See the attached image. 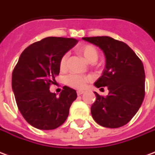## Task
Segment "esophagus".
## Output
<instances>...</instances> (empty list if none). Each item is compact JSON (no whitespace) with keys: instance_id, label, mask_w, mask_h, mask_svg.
<instances>
[{"instance_id":"34e87169","label":"esophagus","mask_w":155,"mask_h":155,"mask_svg":"<svg viewBox=\"0 0 155 155\" xmlns=\"http://www.w3.org/2000/svg\"><path fill=\"white\" fill-rule=\"evenodd\" d=\"M83 93H84V91H83V90H78V91H77V94L78 95V96L83 94Z\"/></svg>"}]
</instances>
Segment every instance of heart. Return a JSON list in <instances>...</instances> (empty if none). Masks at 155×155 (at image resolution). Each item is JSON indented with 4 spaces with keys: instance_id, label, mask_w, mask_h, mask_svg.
Returning <instances> with one entry per match:
<instances>
[{
    "instance_id": "1",
    "label": "heart",
    "mask_w": 155,
    "mask_h": 155,
    "mask_svg": "<svg viewBox=\"0 0 155 155\" xmlns=\"http://www.w3.org/2000/svg\"><path fill=\"white\" fill-rule=\"evenodd\" d=\"M77 51L82 54L87 60L90 63H94L97 60L99 57V52L95 47L94 45L90 44H84V45H79L77 48ZM68 54H64L61 56L59 59V68L60 70H65L67 67V61H68ZM89 77L85 75H80V74H70L69 76L67 77V83L72 87L74 88H83L86 84L89 82Z\"/></svg>"
}]
</instances>
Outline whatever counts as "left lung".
<instances>
[{"instance_id":"1","label":"left lung","mask_w":155,"mask_h":155,"mask_svg":"<svg viewBox=\"0 0 155 155\" xmlns=\"http://www.w3.org/2000/svg\"><path fill=\"white\" fill-rule=\"evenodd\" d=\"M106 56V69L95 82L97 87H107V97L95 92L91 107L95 121L107 128H119L133 118L144 101L145 73L142 61L124 42L108 36L85 37ZM102 88V87H101Z\"/></svg>"}]
</instances>
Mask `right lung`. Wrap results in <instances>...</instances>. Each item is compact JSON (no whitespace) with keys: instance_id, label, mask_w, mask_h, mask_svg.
<instances>
[{"instance_id":"obj_1","label":"right lung","mask_w":155,"mask_h":155,"mask_svg":"<svg viewBox=\"0 0 155 155\" xmlns=\"http://www.w3.org/2000/svg\"><path fill=\"white\" fill-rule=\"evenodd\" d=\"M76 39L47 37L28 46L12 73V90L19 110L27 122L39 130L63 125L77 98L76 91L64 86L59 97L50 92L59 74L61 56L78 43Z\"/></svg>"}]
</instances>
